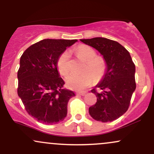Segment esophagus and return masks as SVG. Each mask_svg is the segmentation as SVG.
I'll list each match as a JSON object with an SVG mask.
<instances>
[{
  "mask_svg": "<svg viewBox=\"0 0 154 154\" xmlns=\"http://www.w3.org/2000/svg\"><path fill=\"white\" fill-rule=\"evenodd\" d=\"M86 93H87V92H85V91H82V92H77V95H85L86 94Z\"/></svg>",
  "mask_w": 154,
  "mask_h": 154,
  "instance_id": "1",
  "label": "esophagus"
}]
</instances>
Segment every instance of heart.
<instances>
[{
	"label": "heart",
	"mask_w": 154,
	"mask_h": 154,
	"mask_svg": "<svg viewBox=\"0 0 154 154\" xmlns=\"http://www.w3.org/2000/svg\"><path fill=\"white\" fill-rule=\"evenodd\" d=\"M76 53L79 58L86 61L82 70L85 73L81 75L71 74L66 77V82L69 88L80 91L91 85L94 77L95 79L101 78L106 66L105 61L102 58L97 57L96 52L91 47L80 45L76 49ZM69 51H65L57 60V68L61 75H66L69 72Z\"/></svg>",
	"instance_id": "obj_1"
}]
</instances>
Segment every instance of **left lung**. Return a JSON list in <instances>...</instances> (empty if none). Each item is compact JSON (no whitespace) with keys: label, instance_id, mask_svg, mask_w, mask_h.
Returning a JSON list of instances; mask_svg holds the SVG:
<instances>
[{"label":"left lung","instance_id":"obj_1","mask_svg":"<svg viewBox=\"0 0 154 154\" xmlns=\"http://www.w3.org/2000/svg\"><path fill=\"white\" fill-rule=\"evenodd\" d=\"M80 41L98 51L106 66L101 80L91 91L97 101L89 108L90 115L102 122L114 121L128 111L135 91V64L130 53L118 42L100 37Z\"/></svg>","mask_w":154,"mask_h":154}]
</instances>
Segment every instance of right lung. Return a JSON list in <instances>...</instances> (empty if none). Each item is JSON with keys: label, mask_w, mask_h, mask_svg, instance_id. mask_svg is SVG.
Returning <instances> with one entry per match:
<instances>
[{"label": "right lung", "mask_w": 154, "mask_h": 154, "mask_svg": "<svg viewBox=\"0 0 154 154\" xmlns=\"http://www.w3.org/2000/svg\"><path fill=\"white\" fill-rule=\"evenodd\" d=\"M77 40L45 39L23 53L17 73V93L26 111L37 121L54 125L67 114V104L75 93L63 89L57 60Z\"/></svg>", "instance_id": "1"}]
</instances>
